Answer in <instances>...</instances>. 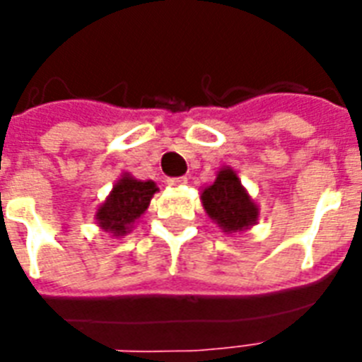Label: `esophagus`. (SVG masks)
Listing matches in <instances>:
<instances>
[{"label": "esophagus", "instance_id": "34e87169", "mask_svg": "<svg viewBox=\"0 0 362 362\" xmlns=\"http://www.w3.org/2000/svg\"><path fill=\"white\" fill-rule=\"evenodd\" d=\"M167 182H169L170 186L180 187V186H186L187 178H186V176H178V178H169V180H167Z\"/></svg>", "mask_w": 362, "mask_h": 362}]
</instances>
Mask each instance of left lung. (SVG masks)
Segmentation results:
<instances>
[{
    "label": "left lung",
    "instance_id": "left-lung-1",
    "mask_svg": "<svg viewBox=\"0 0 362 362\" xmlns=\"http://www.w3.org/2000/svg\"><path fill=\"white\" fill-rule=\"evenodd\" d=\"M201 203L210 220L226 235L246 231L257 223L259 206L231 167L218 170L216 180L201 192Z\"/></svg>",
    "mask_w": 362,
    "mask_h": 362
}]
</instances>
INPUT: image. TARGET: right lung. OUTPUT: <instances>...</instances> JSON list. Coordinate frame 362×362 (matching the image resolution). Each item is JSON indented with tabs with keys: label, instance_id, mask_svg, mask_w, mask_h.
Instances as JSON below:
<instances>
[{
	"label": "right lung",
	"instance_id": "1",
	"mask_svg": "<svg viewBox=\"0 0 362 362\" xmlns=\"http://www.w3.org/2000/svg\"><path fill=\"white\" fill-rule=\"evenodd\" d=\"M158 192L156 182L136 180L129 173H124L112 186L109 197L99 204L95 212L98 226L112 237H125L146 212L153 193Z\"/></svg>",
	"mask_w": 362,
	"mask_h": 362
}]
</instances>
